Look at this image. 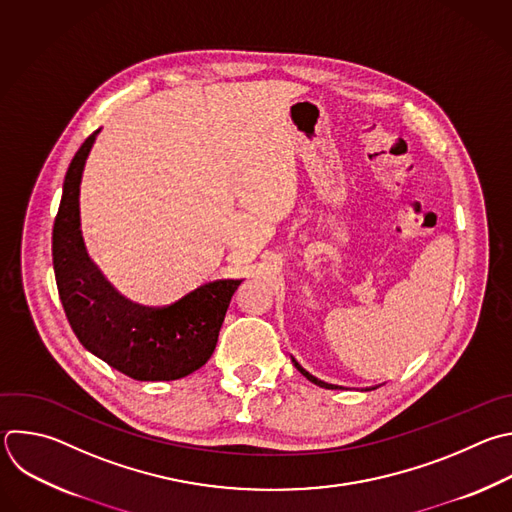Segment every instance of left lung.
I'll list each match as a JSON object with an SVG mask.
<instances>
[{
  "instance_id": "left-lung-1",
  "label": "left lung",
  "mask_w": 512,
  "mask_h": 512,
  "mask_svg": "<svg viewBox=\"0 0 512 512\" xmlns=\"http://www.w3.org/2000/svg\"><path fill=\"white\" fill-rule=\"evenodd\" d=\"M293 364H295V368H297V370H299V372H301V374H303V376H305L309 382H313V384H317V386H321V388H329V384H325V382H321V380L313 378L311 374H307V372H305V370H303V368H301V366H299L295 360H293Z\"/></svg>"
}]
</instances>
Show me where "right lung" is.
<instances>
[{"mask_svg": "<svg viewBox=\"0 0 512 512\" xmlns=\"http://www.w3.org/2000/svg\"><path fill=\"white\" fill-rule=\"evenodd\" d=\"M98 130L74 154L54 221L52 259L58 293L80 344L140 382L179 380L209 362L239 279H221L166 307L124 299L90 261L80 233V179Z\"/></svg>", "mask_w": 512, "mask_h": 512, "instance_id": "1", "label": "right lung"}]
</instances>
